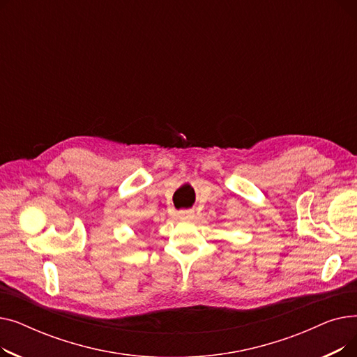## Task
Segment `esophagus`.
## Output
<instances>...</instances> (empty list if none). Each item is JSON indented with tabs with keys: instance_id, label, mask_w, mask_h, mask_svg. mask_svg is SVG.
<instances>
[{
	"instance_id": "1",
	"label": "esophagus",
	"mask_w": 357,
	"mask_h": 357,
	"mask_svg": "<svg viewBox=\"0 0 357 357\" xmlns=\"http://www.w3.org/2000/svg\"><path fill=\"white\" fill-rule=\"evenodd\" d=\"M179 218H192L194 217V210H181L178 213Z\"/></svg>"
}]
</instances>
